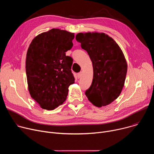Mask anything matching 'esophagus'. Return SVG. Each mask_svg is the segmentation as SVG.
Segmentation results:
<instances>
[{"label": "esophagus", "mask_w": 154, "mask_h": 154, "mask_svg": "<svg viewBox=\"0 0 154 154\" xmlns=\"http://www.w3.org/2000/svg\"><path fill=\"white\" fill-rule=\"evenodd\" d=\"M82 75V72H80L79 73H78V74H77V77H78V79H80V78L81 77Z\"/></svg>", "instance_id": "34e87169"}]
</instances>
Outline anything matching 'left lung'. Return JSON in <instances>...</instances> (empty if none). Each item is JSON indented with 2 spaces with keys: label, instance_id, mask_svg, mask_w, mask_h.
<instances>
[{
  "label": "left lung",
  "instance_id": "obj_1",
  "mask_svg": "<svg viewBox=\"0 0 154 154\" xmlns=\"http://www.w3.org/2000/svg\"><path fill=\"white\" fill-rule=\"evenodd\" d=\"M75 39L88 54L93 64V82L85 92L88 99L97 107L110 104L120 95L127 71L121 49L104 33H79Z\"/></svg>",
  "mask_w": 154,
  "mask_h": 154
}]
</instances>
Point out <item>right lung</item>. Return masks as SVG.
I'll use <instances>...</instances> for the list:
<instances>
[{"label": "right lung", "instance_id": "obj_1", "mask_svg": "<svg viewBox=\"0 0 154 154\" xmlns=\"http://www.w3.org/2000/svg\"><path fill=\"white\" fill-rule=\"evenodd\" d=\"M74 33L52 29L32 41L27 52L28 89L43 109L52 110L66 100L69 86L74 83L72 58L66 52L72 46Z\"/></svg>", "mask_w": 154, "mask_h": 154}]
</instances>
